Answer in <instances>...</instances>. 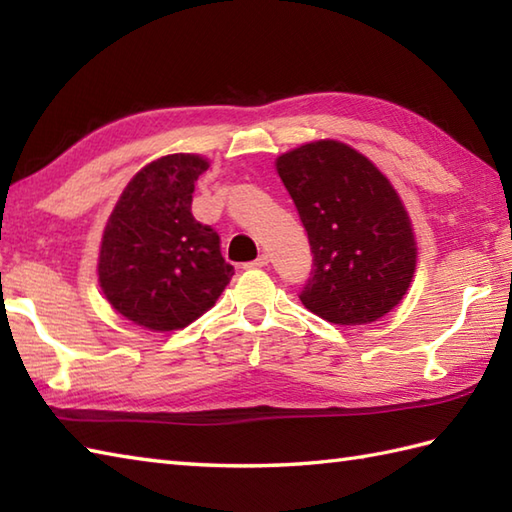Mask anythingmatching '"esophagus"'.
<instances>
[{"instance_id": "34e87169", "label": "esophagus", "mask_w": 512, "mask_h": 512, "mask_svg": "<svg viewBox=\"0 0 512 512\" xmlns=\"http://www.w3.org/2000/svg\"><path fill=\"white\" fill-rule=\"evenodd\" d=\"M268 262H270L268 255H266V253H262V255H259V257L255 259V262L246 264V268H264V266H268Z\"/></svg>"}]
</instances>
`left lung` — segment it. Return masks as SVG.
<instances>
[{
    "label": "left lung",
    "instance_id": "obj_1",
    "mask_svg": "<svg viewBox=\"0 0 512 512\" xmlns=\"http://www.w3.org/2000/svg\"><path fill=\"white\" fill-rule=\"evenodd\" d=\"M312 248L301 303L336 325H363L394 310L416 270L411 220L372 160L339 140L277 158Z\"/></svg>",
    "mask_w": 512,
    "mask_h": 512
}]
</instances>
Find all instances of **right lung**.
Here are the masks:
<instances>
[{
    "label": "right lung",
    "mask_w": 512,
    "mask_h": 512,
    "mask_svg": "<svg viewBox=\"0 0 512 512\" xmlns=\"http://www.w3.org/2000/svg\"><path fill=\"white\" fill-rule=\"evenodd\" d=\"M209 162L162 156L129 180L107 220L99 284L112 308L154 332L187 328L209 310L233 273L220 235L191 213L195 180Z\"/></svg>",
    "instance_id": "obj_1"
}]
</instances>
